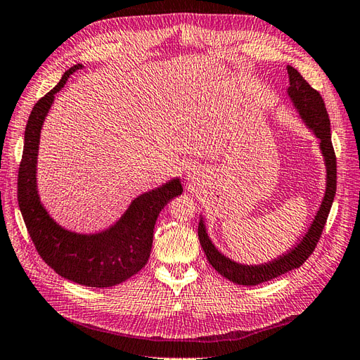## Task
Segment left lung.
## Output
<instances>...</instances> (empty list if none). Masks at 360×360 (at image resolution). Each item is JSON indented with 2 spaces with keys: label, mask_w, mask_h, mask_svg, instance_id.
I'll use <instances>...</instances> for the list:
<instances>
[{
  "label": "left lung",
  "mask_w": 360,
  "mask_h": 360,
  "mask_svg": "<svg viewBox=\"0 0 360 360\" xmlns=\"http://www.w3.org/2000/svg\"><path fill=\"white\" fill-rule=\"evenodd\" d=\"M288 74H289L288 94L290 96V100L294 101L295 108L298 109L301 118H303L304 122L307 124V127L310 130H314L315 136L319 139V147H321L323 156L326 159V167H327L326 195L321 202V207H319L312 226H310L303 240H301L294 250H290L288 255L280 256L278 259L269 262V264H265V265H257V266L240 265V264H236V262L230 260L224 255H221V252L215 248V245L212 244V240L209 239L202 221H200L198 239L204 250V255H206L209 260V264L215 268L221 276H224L226 278H229L236 285L255 286L303 265L309 259V256L314 252L316 244L319 242V238L323 235V229L327 222L330 207H332V202L336 193V156H335V150L332 143V133H330L328 113L326 110L323 96L303 79V75H301L295 68H292L290 65H288Z\"/></svg>",
  "instance_id": "8db88e82"
}]
</instances>
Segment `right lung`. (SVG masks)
<instances>
[{
    "instance_id": "1",
    "label": "right lung",
    "mask_w": 360,
    "mask_h": 360,
    "mask_svg": "<svg viewBox=\"0 0 360 360\" xmlns=\"http://www.w3.org/2000/svg\"><path fill=\"white\" fill-rule=\"evenodd\" d=\"M74 65L53 89L39 100L28 116L24 151L18 171V204L28 235L45 264L57 274L91 288L120 285L147 265L153 230L160 210L183 192L179 179L142 193L133 200L124 217L110 229L96 235H77L57 226L39 201L36 189V159L39 136L54 95L70 75L80 70Z\"/></svg>"
}]
</instances>
